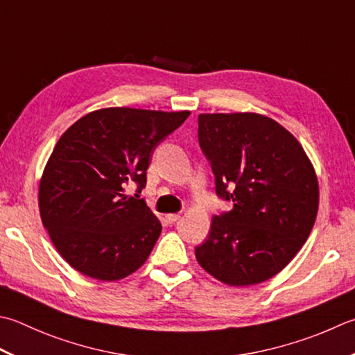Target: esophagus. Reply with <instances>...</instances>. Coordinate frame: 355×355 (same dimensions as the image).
Listing matches in <instances>:
<instances>
[{
	"label": "esophagus",
	"mask_w": 355,
	"mask_h": 355,
	"mask_svg": "<svg viewBox=\"0 0 355 355\" xmlns=\"http://www.w3.org/2000/svg\"><path fill=\"white\" fill-rule=\"evenodd\" d=\"M166 220H168L169 223H175V221L180 220V214H168L166 215Z\"/></svg>",
	"instance_id": "1"
}]
</instances>
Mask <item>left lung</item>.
I'll use <instances>...</instances> for the list:
<instances>
[{
  "mask_svg": "<svg viewBox=\"0 0 355 355\" xmlns=\"http://www.w3.org/2000/svg\"><path fill=\"white\" fill-rule=\"evenodd\" d=\"M198 141L215 189L232 201L215 215L198 265L229 286L272 279L308 240L318 211V180L297 138L255 112L200 114Z\"/></svg>",
  "mask_w": 355,
  "mask_h": 355,
  "instance_id": "obj_1",
  "label": "left lung"
}]
</instances>
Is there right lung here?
<instances>
[{
    "instance_id": "right-lung-1",
    "label": "right lung",
    "mask_w": 355,
    "mask_h": 355,
    "mask_svg": "<svg viewBox=\"0 0 355 355\" xmlns=\"http://www.w3.org/2000/svg\"><path fill=\"white\" fill-rule=\"evenodd\" d=\"M189 115L104 107L60 137L40 180L38 207L53 246L75 270L116 282L144 265L162 223L126 186L135 182L140 192L152 152Z\"/></svg>"
}]
</instances>
